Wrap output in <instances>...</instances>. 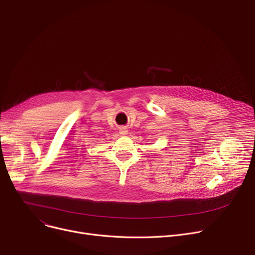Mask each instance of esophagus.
I'll return each instance as SVG.
<instances>
[{"mask_svg": "<svg viewBox=\"0 0 255 255\" xmlns=\"http://www.w3.org/2000/svg\"><path fill=\"white\" fill-rule=\"evenodd\" d=\"M119 129H120V134L126 135L127 133H128V130H127L126 126H121V127H119Z\"/></svg>", "mask_w": 255, "mask_h": 255, "instance_id": "esophagus-1", "label": "esophagus"}]
</instances>
